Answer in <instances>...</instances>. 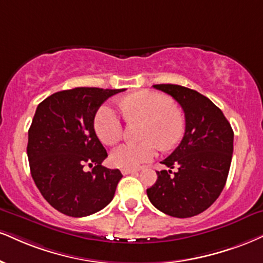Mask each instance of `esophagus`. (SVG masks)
<instances>
[{"mask_svg":"<svg viewBox=\"0 0 263 263\" xmlns=\"http://www.w3.org/2000/svg\"><path fill=\"white\" fill-rule=\"evenodd\" d=\"M138 170L137 169H121V173L123 175H128V174H135L137 173Z\"/></svg>","mask_w":263,"mask_h":263,"instance_id":"1","label":"esophagus"}]
</instances>
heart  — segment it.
Listing matches in <instances>:
<instances>
[{"label":"heart","instance_id":"obj_1","mask_svg":"<svg viewBox=\"0 0 263 263\" xmlns=\"http://www.w3.org/2000/svg\"><path fill=\"white\" fill-rule=\"evenodd\" d=\"M123 116L128 122L143 121L138 143L121 144L111 153L114 165L122 169H136L149 162L162 151L173 148L181 140L185 120L178 106L169 98L154 91H138L120 103ZM94 128L98 137L107 145L116 144L125 131L122 119L109 104H104L97 111Z\"/></svg>","mask_w":263,"mask_h":263}]
</instances>
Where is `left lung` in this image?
<instances>
[{
	"label": "left lung",
	"instance_id": "left-lung-1",
	"mask_svg": "<svg viewBox=\"0 0 263 263\" xmlns=\"http://www.w3.org/2000/svg\"><path fill=\"white\" fill-rule=\"evenodd\" d=\"M172 96L185 112L181 143L162 164L172 170L157 172L147 189L152 204L167 216L190 218L207 210L226 186L233 157L234 132L222 110L207 97L178 84H156Z\"/></svg>",
	"mask_w": 263,
	"mask_h": 263
}]
</instances>
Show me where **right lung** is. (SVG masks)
Instances as JSON below:
<instances>
[{
    "label": "right lung",
    "instance_id": "obj_1",
    "mask_svg": "<svg viewBox=\"0 0 263 263\" xmlns=\"http://www.w3.org/2000/svg\"><path fill=\"white\" fill-rule=\"evenodd\" d=\"M123 90H61L36 107L28 131L30 173L43 197L66 216H90L112 201L122 174L101 165L107 153L94 131V118L107 98ZM84 166L93 169L85 172Z\"/></svg>",
    "mask_w": 263,
    "mask_h": 263
}]
</instances>
